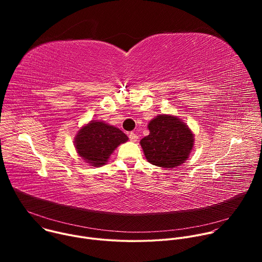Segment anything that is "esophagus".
<instances>
[{
  "label": "esophagus",
  "instance_id": "1",
  "mask_svg": "<svg viewBox=\"0 0 262 262\" xmlns=\"http://www.w3.org/2000/svg\"><path fill=\"white\" fill-rule=\"evenodd\" d=\"M128 138H129V140H130L132 142H137L138 139H139V137H138L137 134H135V133H130L129 136H128Z\"/></svg>",
  "mask_w": 262,
  "mask_h": 262
}]
</instances>
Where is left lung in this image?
I'll use <instances>...</instances> for the list:
<instances>
[{
  "instance_id": "1",
  "label": "left lung",
  "mask_w": 262,
  "mask_h": 262,
  "mask_svg": "<svg viewBox=\"0 0 262 262\" xmlns=\"http://www.w3.org/2000/svg\"><path fill=\"white\" fill-rule=\"evenodd\" d=\"M148 129L150 133L140 144L149 163L169 169L189 159L194 145V134L179 118L159 115L149 122Z\"/></svg>"
}]
</instances>
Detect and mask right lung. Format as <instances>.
Returning <instances> with one entry per match:
<instances>
[{"instance_id":"obj_1","label":"right lung","mask_w":262,"mask_h":262,"mask_svg":"<svg viewBox=\"0 0 262 262\" xmlns=\"http://www.w3.org/2000/svg\"><path fill=\"white\" fill-rule=\"evenodd\" d=\"M128 140L119 128L92 120L84 125L74 139V146L79 156L93 167L104 165L110 156L122 143Z\"/></svg>"}]
</instances>
